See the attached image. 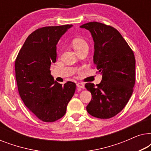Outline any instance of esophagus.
Masks as SVG:
<instances>
[{"label":"esophagus","mask_w":151,"mask_h":151,"mask_svg":"<svg viewBox=\"0 0 151 151\" xmlns=\"http://www.w3.org/2000/svg\"><path fill=\"white\" fill-rule=\"evenodd\" d=\"M77 87L80 88H84V84L83 83H78L76 84Z\"/></svg>","instance_id":"1"}]
</instances>
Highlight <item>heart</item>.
Returning a JSON list of instances; mask_svg holds the SVG:
<instances>
[{"instance_id":"b5f03b06","label":"heart","mask_w":151,"mask_h":151,"mask_svg":"<svg viewBox=\"0 0 151 151\" xmlns=\"http://www.w3.org/2000/svg\"><path fill=\"white\" fill-rule=\"evenodd\" d=\"M72 45H73V48L75 49L76 51L79 50L84 47H87V43L82 38H75L72 42Z\"/></svg>"}]
</instances>
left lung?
<instances>
[{
    "label": "left lung",
    "instance_id": "1",
    "mask_svg": "<svg viewBox=\"0 0 151 151\" xmlns=\"http://www.w3.org/2000/svg\"><path fill=\"white\" fill-rule=\"evenodd\" d=\"M94 42L93 63L102 76L96 86L86 83L92 98L86 111L92 116L109 119L119 113L129 102L135 82V59L118 31L97 22L82 24Z\"/></svg>",
    "mask_w": 151,
    "mask_h": 151
}]
</instances>
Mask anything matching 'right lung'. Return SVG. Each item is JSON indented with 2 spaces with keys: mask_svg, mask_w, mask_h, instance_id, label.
<instances>
[{
  "mask_svg": "<svg viewBox=\"0 0 151 151\" xmlns=\"http://www.w3.org/2000/svg\"><path fill=\"white\" fill-rule=\"evenodd\" d=\"M72 24L45 27L27 37L15 62L16 80L24 104L35 116L46 122L63 117L76 85L55 81L51 65L56 60V45Z\"/></svg>",
  "mask_w": 151,
  "mask_h": 151,
  "instance_id": "obj_1",
  "label": "right lung"
}]
</instances>
